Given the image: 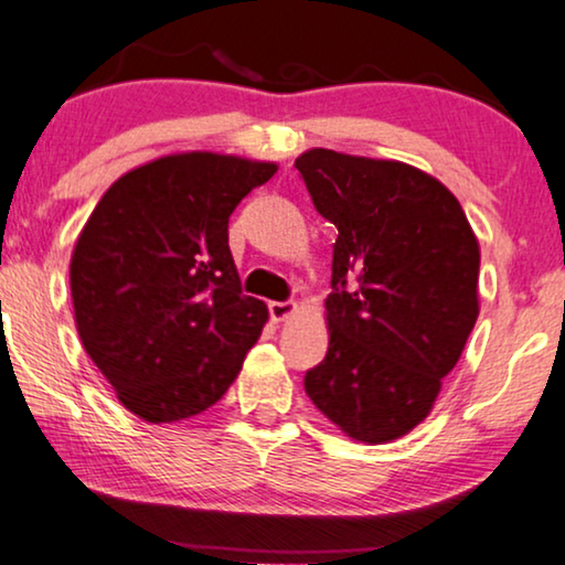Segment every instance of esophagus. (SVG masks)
Returning a JSON list of instances; mask_svg holds the SVG:
<instances>
[{
	"label": "esophagus",
	"mask_w": 565,
	"mask_h": 565,
	"mask_svg": "<svg viewBox=\"0 0 565 565\" xmlns=\"http://www.w3.org/2000/svg\"><path fill=\"white\" fill-rule=\"evenodd\" d=\"M267 308H269V319L277 323L290 319V316L296 313V303H290V300H273Z\"/></svg>",
	"instance_id": "34e87169"
}]
</instances>
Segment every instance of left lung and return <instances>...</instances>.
<instances>
[{"label":"left lung","mask_w":565,"mask_h":565,"mask_svg":"<svg viewBox=\"0 0 565 565\" xmlns=\"http://www.w3.org/2000/svg\"><path fill=\"white\" fill-rule=\"evenodd\" d=\"M339 236L329 350L306 393L347 437L383 445L427 419L478 319V238L458 198L404 161L311 149L296 159Z\"/></svg>","instance_id":"obj_1"}]
</instances>
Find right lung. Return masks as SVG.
Segmentation results:
<instances>
[{
	"instance_id": "right-lung-1",
	"label": "right lung",
	"mask_w": 565,
	"mask_h": 565,
	"mask_svg": "<svg viewBox=\"0 0 565 565\" xmlns=\"http://www.w3.org/2000/svg\"><path fill=\"white\" fill-rule=\"evenodd\" d=\"M277 164L172 153L110 184L76 238V331L118 401L169 424L211 408L267 321L244 296L228 218Z\"/></svg>"
}]
</instances>
